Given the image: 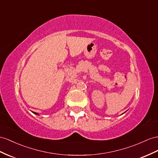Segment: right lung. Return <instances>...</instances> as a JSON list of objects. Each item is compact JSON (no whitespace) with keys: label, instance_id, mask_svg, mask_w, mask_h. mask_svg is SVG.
Masks as SVG:
<instances>
[{"label":"right lung","instance_id":"1","mask_svg":"<svg viewBox=\"0 0 158 158\" xmlns=\"http://www.w3.org/2000/svg\"><path fill=\"white\" fill-rule=\"evenodd\" d=\"M33 114H35V115H39V114H38V113H36V112H33Z\"/></svg>","mask_w":158,"mask_h":158}]
</instances>
